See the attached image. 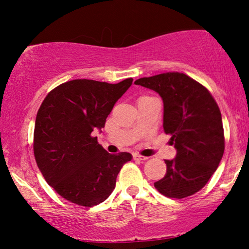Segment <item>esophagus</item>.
I'll list each match as a JSON object with an SVG mask.
<instances>
[{"mask_svg":"<svg viewBox=\"0 0 249 249\" xmlns=\"http://www.w3.org/2000/svg\"><path fill=\"white\" fill-rule=\"evenodd\" d=\"M133 157H134V160H147L148 159V157H145V156H142L138 154H135Z\"/></svg>","mask_w":249,"mask_h":249,"instance_id":"esophagus-1","label":"esophagus"}]
</instances>
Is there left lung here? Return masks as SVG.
<instances>
[{"mask_svg": "<svg viewBox=\"0 0 249 249\" xmlns=\"http://www.w3.org/2000/svg\"><path fill=\"white\" fill-rule=\"evenodd\" d=\"M135 84L161 96L163 130L171 135L176 158L165 160L167 172L154 185L168 197L183 199L200 191L224 154L222 115L205 87L189 75L166 72L141 78Z\"/></svg>", "mask_w": 249, "mask_h": 249, "instance_id": "left-lung-1", "label": "left lung"}]
</instances>
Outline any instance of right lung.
<instances>
[{
  "label": "right lung",
  "instance_id": "obj_1",
  "mask_svg": "<svg viewBox=\"0 0 249 249\" xmlns=\"http://www.w3.org/2000/svg\"><path fill=\"white\" fill-rule=\"evenodd\" d=\"M133 79L116 84L77 79L54 88L37 112L34 155L47 183L64 199L81 206L102 203L113 192L129 153L111 155L92 136Z\"/></svg>",
  "mask_w": 249,
  "mask_h": 249
}]
</instances>
